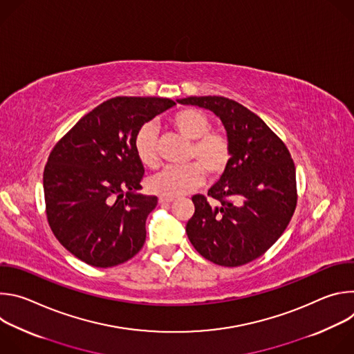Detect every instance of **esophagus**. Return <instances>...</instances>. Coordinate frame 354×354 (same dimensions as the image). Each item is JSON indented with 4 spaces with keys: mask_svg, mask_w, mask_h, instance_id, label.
<instances>
[{
    "mask_svg": "<svg viewBox=\"0 0 354 354\" xmlns=\"http://www.w3.org/2000/svg\"><path fill=\"white\" fill-rule=\"evenodd\" d=\"M158 201H160V205H168V203H172V201H174V197H165V196H160Z\"/></svg>",
    "mask_w": 354,
    "mask_h": 354,
    "instance_id": "1",
    "label": "esophagus"
}]
</instances>
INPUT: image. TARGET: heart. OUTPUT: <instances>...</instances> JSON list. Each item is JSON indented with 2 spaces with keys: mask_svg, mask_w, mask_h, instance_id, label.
Listing matches in <instances>:
<instances>
[{
  "mask_svg": "<svg viewBox=\"0 0 354 354\" xmlns=\"http://www.w3.org/2000/svg\"><path fill=\"white\" fill-rule=\"evenodd\" d=\"M172 126L185 138L192 140L187 160L194 161L183 167H165L148 179L151 192L165 197L185 194L205 180V172L217 179L223 176L231 162L232 148L230 138L221 131H212V122L197 109H183L171 119ZM133 148L138 161L147 168L158 165L157 127L144 123L134 134Z\"/></svg>",
  "mask_w": 354,
  "mask_h": 354,
  "instance_id": "obj_1",
  "label": "heart"
}]
</instances>
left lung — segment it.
Returning a JSON list of instances; mask_svg holds the SVG:
<instances>
[{
	"instance_id": "1",
	"label": "left lung",
	"mask_w": 354,
	"mask_h": 354,
	"mask_svg": "<svg viewBox=\"0 0 354 354\" xmlns=\"http://www.w3.org/2000/svg\"><path fill=\"white\" fill-rule=\"evenodd\" d=\"M214 112L232 148L227 172L207 196L194 194L189 241L207 261L236 268L262 257L287 228L297 206L295 167L286 144L254 112L224 96L178 99Z\"/></svg>"
}]
</instances>
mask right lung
<instances>
[{"label": "right lung", "mask_w": 354, "mask_h": 354, "mask_svg": "<svg viewBox=\"0 0 354 354\" xmlns=\"http://www.w3.org/2000/svg\"><path fill=\"white\" fill-rule=\"evenodd\" d=\"M175 105L168 97L116 96L59 140L43 172L46 214L59 242L93 268L131 259L145 242L157 196L138 193L144 167L136 131Z\"/></svg>", "instance_id": "add662e5"}]
</instances>
